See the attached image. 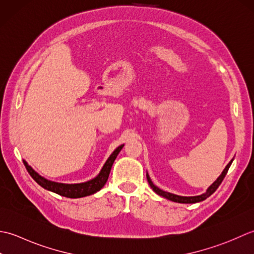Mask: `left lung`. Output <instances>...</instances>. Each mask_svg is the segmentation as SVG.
<instances>
[{
    "mask_svg": "<svg viewBox=\"0 0 254 254\" xmlns=\"http://www.w3.org/2000/svg\"><path fill=\"white\" fill-rule=\"evenodd\" d=\"M231 163H232V160H231V161H230L228 164H227V167L225 168L224 171H222V173L220 174V177H219L218 179H217L216 182L213 183V184H211V185L209 186L208 190H207V192H206L205 194H201V195H198V196H190V197H185V196H179V195H174V194H171V193H168V192H164V190H160L159 188H157V186L151 182V180H150L148 174H147V180H148V182H149L150 186H151V189L154 190V192H156L158 195L162 196V197H165V198H168V199L172 200V201H177V203L194 204V203H198V201L204 200V199H206L207 197H209V196H210L211 194H213L217 189H218V186L221 184L222 180L225 179L227 172H228V170H229V168H230Z\"/></svg>",
    "mask_w": 254,
    "mask_h": 254,
    "instance_id": "1",
    "label": "left lung"
}]
</instances>
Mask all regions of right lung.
Wrapping results in <instances>:
<instances>
[{"label":"right lung","mask_w":254,"mask_h":254,"mask_svg":"<svg viewBox=\"0 0 254 254\" xmlns=\"http://www.w3.org/2000/svg\"><path fill=\"white\" fill-rule=\"evenodd\" d=\"M123 147L124 144L118 147L115 151L111 154V157L107 159L104 167H103L100 174H98L96 178H94L91 181H87L85 183H80V184H64V183L53 182V181H48L45 178L40 177L37 172H35V171L27 164V162L24 161V164H25L26 170H27L28 173L30 174V177H32L36 182L41 186V188L51 190V192L57 193L61 196H64V197L80 198V197H84V196L96 193L97 190H100L103 186L105 185L106 181L108 179V175H110V172H111L112 165L114 161H115L116 157L118 156V153L121 152Z\"/></svg>","instance_id":"1"}]
</instances>
